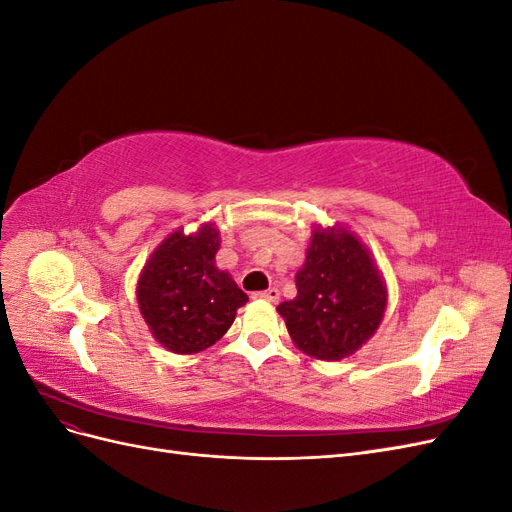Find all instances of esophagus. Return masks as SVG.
Instances as JSON below:
<instances>
[{"mask_svg": "<svg viewBox=\"0 0 512 512\" xmlns=\"http://www.w3.org/2000/svg\"><path fill=\"white\" fill-rule=\"evenodd\" d=\"M254 299H262V301L275 303L277 299H280V290H277V288H267V290H262V292H256Z\"/></svg>", "mask_w": 512, "mask_h": 512, "instance_id": "1", "label": "esophagus"}]
</instances>
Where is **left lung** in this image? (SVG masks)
Listing matches in <instances>:
<instances>
[{
    "label": "left lung",
    "mask_w": 512,
    "mask_h": 512,
    "mask_svg": "<svg viewBox=\"0 0 512 512\" xmlns=\"http://www.w3.org/2000/svg\"><path fill=\"white\" fill-rule=\"evenodd\" d=\"M297 297L280 303L294 346L320 361H342L380 327L386 284L367 247L346 226L314 228Z\"/></svg>",
    "instance_id": "1"
}]
</instances>
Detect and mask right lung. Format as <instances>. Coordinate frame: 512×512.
Segmentation results:
<instances>
[{
  "mask_svg": "<svg viewBox=\"0 0 512 512\" xmlns=\"http://www.w3.org/2000/svg\"><path fill=\"white\" fill-rule=\"evenodd\" d=\"M220 230L203 224L192 235L179 228L149 256L136 284L138 309L151 335L175 354L213 346L235 322L247 294L215 267Z\"/></svg>",
  "mask_w": 512,
  "mask_h": 512,
  "instance_id": "1",
  "label": "right lung"
}]
</instances>
